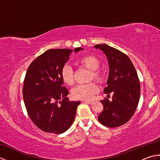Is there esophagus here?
I'll return each mask as SVG.
<instances>
[{
	"label": "esophagus",
	"instance_id": "34e87169",
	"mask_svg": "<svg viewBox=\"0 0 160 160\" xmlns=\"http://www.w3.org/2000/svg\"><path fill=\"white\" fill-rule=\"evenodd\" d=\"M83 102L84 103H87V104H93V101H87V100H84Z\"/></svg>",
	"mask_w": 160,
	"mask_h": 160
}]
</instances>
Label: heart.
<instances>
[{"label":"heart","instance_id":"obj_1","mask_svg":"<svg viewBox=\"0 0 160 160\" xmlns=\"http://www.w3.org/2000/svg\"><path fill=\"white\" fill-rule=\"evenodd\" d=\"M78 64L81 66L91 70L90 80H96L101 82L103 80V73L99 69L100 61L94 55H87L78 60ZM61 79L68 86H72L74 84V72L69 65L64 64L60 70ZM98 91L97 84L92 82L88 84H79L71 91V96L76 100H89Z\"/></svg>","mask_w":160,"mask_h":160}]
</instances>
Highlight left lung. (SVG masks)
<instances>
[{
  "instance_id": "left-lung-1",
  "label": "left lung",
  "mask_w": 160,
  "mask_h": 160,
  "mask_svg": "<svg viewBox=\"0 0 160 160\" xmlns=\"http://www.w3.org/2000/svg\"><path fill=\"white\" fill-rule=\"evenodd\" d=\"M94 47L102 51L108 59L109 74L104 93L113 94L112 101L107 98L100 101L104 108L98 120L107 127H120L132 118L140 100V84L137 71L123 52L105 44Z\"/></svg>"
}]
</instances>
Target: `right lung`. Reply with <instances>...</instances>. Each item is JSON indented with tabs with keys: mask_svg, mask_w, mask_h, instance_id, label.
Segmentation results:
<instances>
[{
	"mask_svg": "<svg viewBox=\"0 0 160 160\" xmlns=\"http://www.w3.org/2000/svg\"><path fill=\"white\" fill-rule=\"evenodd\" d=\"M83 48L77 47L78 52ZM72 49L46 51L30 64L24 80L23 100L29 116L40 130L61 134L73 124L80 101H69L60 70ZM62 99V101H60Z\"/></svg>",
	"mask_w": 160,
	"mask_h": 160,
	"instance_id": "obj_1",
	"label": "right lung"
}]
</instances>
